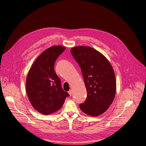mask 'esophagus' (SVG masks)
Wrapping results in <instances>:
<instances>
[{"mask_svg":"<svg viewBox=\"0 0 146 146\" xmlns=\"http://www.w3.org/2000/svg\"><path fill=\"white\" fill-rule=\"evenodd\" d=\"M68 93L69 94V95H70V96H72V90H70L68 92Z\"/></svg>","mask_w":146,"mask_h":146,"instance_id":"esophagus-1","label":"esophagus"}]
</instances>
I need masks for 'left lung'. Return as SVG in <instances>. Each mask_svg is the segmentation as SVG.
Segmentation results:
<instances>
[{"label": "left lung", "mask_w": 146, "mask_h": 146, "mask_svg": "<svg viewBox=\"0 0 146 146\" xmlns=\"http://www.w3.org/2000/svg\"><path fill=\"white\" fill-rule=\"evenodd\" d=\"M71 54L81 68L88 93L80 108L90 116L101 115L109 108L116 93L112 67L101 52L90 47H73Z\"/></svg>", "instance_id": "left-lung-1"}]
</instances>
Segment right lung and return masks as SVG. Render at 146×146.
Returning <instances> with one entry per match:
<instances>
[{
    "mask_svg": "<svg viewBox=\"0 0 146 146\" xmlns=\"http://www.w3.org/2000/svg\"><path fill=\"white\" fill-rule=\"evenodd\" d=\"M62 46H53L37 57L28 72L26 90L29 100L41 113L49 115L62 107L69 94L61 85L54 66L58 56L65 50Z\"/></svg>",
    "mask_w": 146,
    "mask_h": 146,
    "instance_id": "obj_1",
    "label": "right lung"
}]
</instances>
